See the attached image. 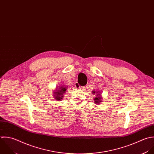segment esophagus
<instances>
[{
	"instance_id": "34e87169",
	"label": "esophagus",
	"mask_w": 154,
	"mask_h": 154,
	"mask_svg": "<svg viewBox=\"0 0 154 154\" xmlns=\"http://www.w3.org/2000/svg\"><path fill=\"white\" fill-rule=\"evenodd\" d=\"M85 88V86H79V89H83Z\"/></svg>"
}]
</instances>
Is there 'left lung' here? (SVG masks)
I'll return each mask as SVG.
<instances>
[{
    "mask_svg": "<svg viewBox=\"0 0 154 154\" xmlns=\"http://www.w3.org/2000/svg\"><path fill=\"white\" fill-rule=\"evenodd\" d=\"M93 93H94V94H95V91H93ZM97 93H98V92H97ZM101 97H100V96H97V97L94 99V100H95V103H98V104H99L100 102H101Z\"/></svg>",
    "mask_w": 154,
    "mask_h": 154,
    "instance_id": "1",
    "label": "left lung"
}]
</instances>
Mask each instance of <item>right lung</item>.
Wrapping results in <instances>:
<instances>
[{"label": "right lung", "mask_w": 154, "mask_h": 154, "mask_svg": "<svg viewBox=\"0 0 154 154\" xmlns=\"http://www.w3.org/2000/svg\"><path fill=\"white\" fill-rule=\"evenodd\" d=\"M66 88H64V87H62L60 88H59V89H58V91H57V92H54L53 94H54V98H56V100H62V98H61V97H62V95L65 93V92L66 91Z\"/></svg>", "instance_id": "right-lung-1"}]
</instances>
